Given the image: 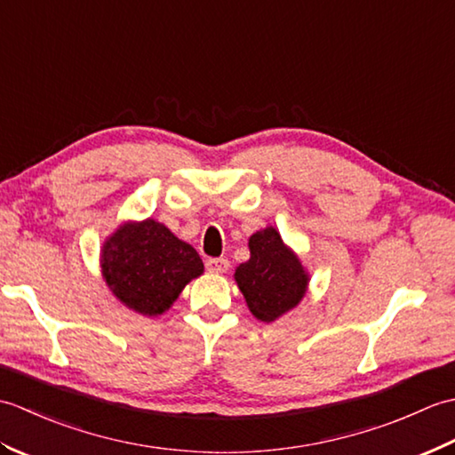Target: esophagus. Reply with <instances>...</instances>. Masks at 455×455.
<instances>
[{
    "label": "esophagus",
    "mask_w": 455,
    "mask_h": 455,
    "mask_svg": "<svg viewBox=\"0 0 455 455\" xmlns=\"http://www.w3.org/2000/svg\"><path fill=\"white\" fill-rule=\"evenodd\" d=\"M205 267L211 274H225L228 269V259L225 258H209L205 262Z\"/></svg>",
    "instance_id": "obj_1"
}]
</instances>
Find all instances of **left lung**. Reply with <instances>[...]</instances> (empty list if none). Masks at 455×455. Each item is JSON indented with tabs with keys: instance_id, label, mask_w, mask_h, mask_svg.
<instances>
[{
	"instance_id": "left-lung-1",
	"label": "left lung",
	"mask_w": 455,
	"mask_h": 455,
	"mask_svg": "<svg viewBox=\"0 0 455 455\" xmlns=\"http://www.w3.org/2000/svg\"><path fill=\"white\" fill-rule=\"evenodd\" d=\"M248 246L250 259L236 267L235 279L252 315L272 323L301 301L308 277L274 227L250 236Z\"/></svg>"
}]
</instances>
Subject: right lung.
I'll list each match as a JSON object with an SVG mask.
<instances>
[{
	"instance_id": "obj_1",
	"label": "right lung",
	"mask_w": 455,
	"mask_h": 455,
	"mask_svg": "<svg viewBox=\"0 0 455 455\" xmlns=\"http://www.w3.org/2000/svg\"><path fill=\"white\" fill-rule=\"evenodd\" d=\"M101 267L117 299L147 316L162 315L203 274L196 248L152 219L121 227L103 246Z\"/></svg>"
}]
</instances>
